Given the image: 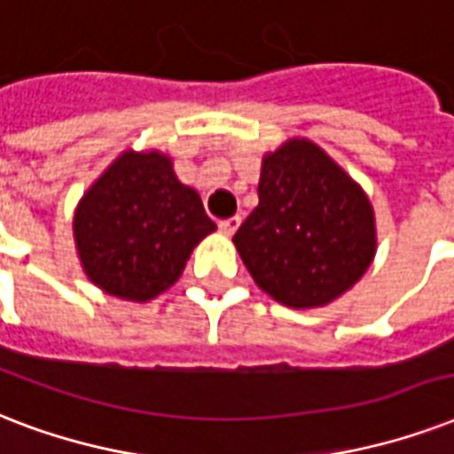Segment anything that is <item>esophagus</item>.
<instances>
[{"mask_svg":"<svg viewBox=\"0 0 454 454\" xmlns=\"http://www.w3.org/2000/svg\"><path fill=\"white\" fill-rule=\"evenodd\" d=\"M239 224H241V217H230V220H223V223H220V231H223L224 237H231V234L239 230Z\"/></svg>","mask_w":454,"mask_h":454,"instance_id":"34e87169","label":"esophagus"}]
</instances>
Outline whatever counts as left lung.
I'll return each instance as SVG.
<instances>
[{"label": "left lung", "mask_w": 454, "mask_h": 454, "mask_svg": "<svg viewBox=\"0 0 454 454\" xmlns=\"http://www.w3.org/2000/svg\"><path fill=\"white\" fill-rule=\"evenodd\" d=\"M253 282L286 308H325L377 255L370 196L325 149L291 137L262 156L258 206L234 234Z\"/></svg>", "instance_id": "8db88e82"}]
</instances>
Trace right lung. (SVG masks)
<instances>
[{"label":"right lung","mask_w":454,"mask_h":454,"mask_svg":"<svg viewBox=\"0 0 454 454\" xmlns=\"http://www.w3.org/2000/svg\"><path fill=\"white\" fill-rule=\"evenodd\" d=\"M217 227L199 192L182 184L163 151H122L77 203L75 251L104 294L146 303L184 272L189 255Z\"/></svg>","instance_id":"obj_1"}]
</instances>
